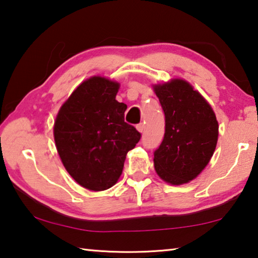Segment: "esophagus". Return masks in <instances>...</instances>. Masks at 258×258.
<instances>
[{
  "label": "esophagus",
  "instance_id": "esophagus-1",
  "mask_svg": "<svg viewBox=\"0 0 258 258\" xmlns=\"http://www.w3.org/2000/svg\"><path fill=\"white\" fill-rule=\"evenodd\" d=\"M145 128H146V126H145V124H143V123H140V124L137 125V130L139 131L140 133L145 132Z\"/></svg>",
  "mask_w": 258,
  "mask_h": 258
}]
</instances>
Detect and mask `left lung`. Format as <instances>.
Instances as JSON below:
<instances>
[{
  "label": "left lung",
  "instance_id": "8db88e82",
  "mask_svg": "<svg viewBox=\"0 0 258 258\" xmlns=\"http://www.w3.org/2000/svg\"><path fill=\"white\" fill-rule=\"evenodd\" d=\"M165 113L163 142L154 152L161 180L173 185L187 183L206 167L215 151L218 123L213 109L184 80L154 85Z\"/></svg>",
  "mask_w": 258,
  "mask_h": 258
}]
</instances>
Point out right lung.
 I'll use <instances>...</instances> for the list:
<instances>
[{"label": "right lung", "mask_w": 258, "mask_h": 258, "mask_svg": "<svg viewBox=\"0 0 258 258\" xmlns=\"http://www.w3.org/2000/svg\"><path fill=\"white\" fill-rule=\"evenodd\" d=\"M119 83L93 76L78 85L54 121L55 147L74 180L103 191L116 184L126 155L141 139L124 120L125 103L116 100Z\"/></svg>", "instance_id": "obj_1"}]
</instances>
